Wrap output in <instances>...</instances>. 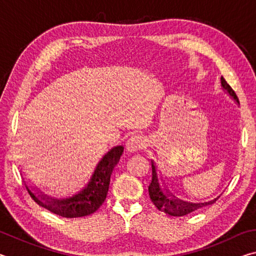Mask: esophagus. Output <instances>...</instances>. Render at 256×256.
Wrapping results in <instances>:
<instances>
[{"label": "esophagus", "mask_w": 256, "mask_h": 256, "mask_svg": "<svg viewBox=\"0 0 256 256\" xmlns=\"http://www.w3.org/2000/svg\"><path fill=\"white\" fill-rule=\"evenodd\" d=\"M146 138L140 136H134L131 138H128V141L126 142V149L130 152H136V151L146 148Z\"/></svg>", "instance_id": "esophagus-1"}]
</instances>
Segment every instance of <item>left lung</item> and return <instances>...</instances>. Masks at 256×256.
<instances>
[{"label": "left lung", "instance_id": "left-lung-1", "mask_svg": "<svg viewBox=\"0 0 256 256\" xmlns=\"http://www.w3.org/2000/svg\"><path fill=\"white\" fill-rule=\"evenodd\" d=\"M222 86L227 90L228 94H230V96L235 99L237 102H238L237 94H235V92H234L232 86L227 84V81L222 79ZM151 167H152V180H151V183L149 185V196H150L151 201H152V203L159 211H162L164 214H170V216H182L188 214L190 212L196 210L201 209V208L210 204V203H214L216 201L214 200L206 203H188V202L178 200V198H176L174 196H172L170 193L167 194V192H164L162 188H160L157 172H156V167L152 162H151Z\"/></svg>", "mask_w": 256, "mask_h": 256}]
</instances>
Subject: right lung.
Returning <instances> with one entry per match:
<instances>
[{"label": "right lung", "instance_id": "right-lung-1", "mask_svg": "<svg viewBox=\"0 0 256 256\" xmlns=\"http://www.w3.org/2000/svg\"><path fill=\"white\" fill-rule=\"evenodd\" d=\"M123 146H115L110 152L104 156L99 162L89 184L86 186L76 196L66 198V200H48L50 198H38V196L26 186L30 196L34 201L45 209L50 210L55 214H58L64 218H76V216H84L94 214L99 209L104 201H105L108 188H110V175L112 170L118 162L120 156L123 154ZM46 202H44V201Z\"/></svg>", "mask_w": 256, "mask_h": 256}]
</instances>
